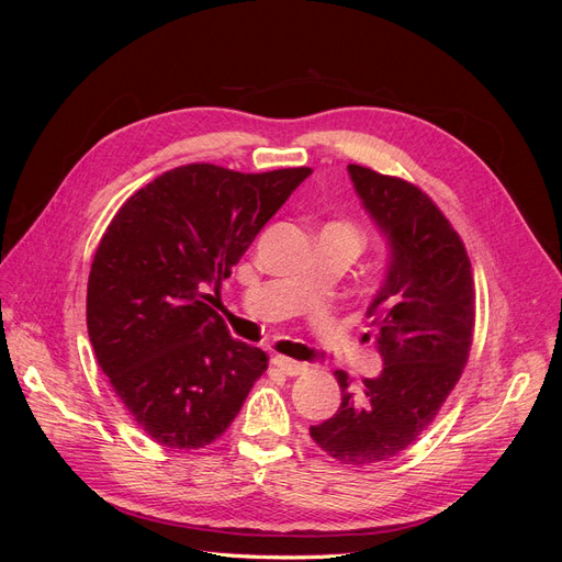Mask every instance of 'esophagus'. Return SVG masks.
<instances>
[{"instance_id": "esophagus-1", "label": "esophagus", "mask_w": 562, "mask_h": 562, "mask_svg": "<svg viewBox=\"0 0 562 562\" xmlns=\"http://www.w3.org/2000/svg\"><path fill=\"white\" fill-rule=\"evenodd\" d=\"M271 366H274L277 370H281L283 375H288V378L302 375V372L307 370V363H300V361H293V359H285V356H274V359H271Z\"/></svg>"}]
</instances>
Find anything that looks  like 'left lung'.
Segmentation results:
<instances>
[{
	"mask_svg": "<svg viewBox=\"0 0 562 562\" xmlns=\"http://www.w3.org/2000/svg\"><path fill=\"white\" fill-rule=\"evenodd\" d=\"M347 171L389 246L384 281L368 307L384 368L363 382L361 401L337 370L342 403L310 434L337 462L368 467L415 443L459 382L475 291L462 239L419 187L356 164Z\"/></svg>",
	"mask_w": 562,
	"mask_h": 562,
	"instance_id": "8db88e82",
	"label": "left lung"
}]
</instances>
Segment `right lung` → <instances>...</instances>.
I'll return each mask as SVG.
<instances>
[{
	"label": "right lung",
	"instance_id": "right-lung-1",
	"mask_svg": "<svg viewBox=\"0 0 562 562\" xmlns=\"http://www.w3.org/2000/svg\"><path fill=\"white\" fill-rule=\"evenodd\" d=\"M312 168L187 164L116 211L89 274L87 326L116 398L159 446L196 450L239 415L267 353L213 307L232 267Z\"/></svg>",
	"mask_w": 562,
	"mask_h": 562
}]
</instances>
